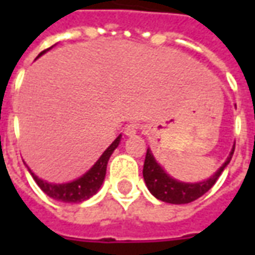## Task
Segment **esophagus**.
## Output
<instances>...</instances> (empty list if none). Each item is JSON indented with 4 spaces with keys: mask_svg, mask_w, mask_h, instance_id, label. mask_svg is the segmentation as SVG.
<instances>
[{
    "mask_svg": "<svg viewBox=\"0 0 255 255\" xmlns=\"http://www.w3.org/2000/svg\"><path fill=\"white\" fill-rule=\"evenodd\" d=\"M139 129H140V124H138V123H129V124H127L126 128H124V133L128 135V136H131L133 133L138 132Z\"/></svg>",
    "mask_w": 255,
    "mask_h": 255,
    "instance_id": "esophagus-1",
    "label": "esophagus"
}]
</instances>
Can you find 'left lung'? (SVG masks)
Wrapping results in <instances>:
<instances>
[{
	"label": "left lung",
	"instance_id": "8db88e82",
	"mask_svg": "<svg viewBox=\"0 0 255 255\" xmlns=\"http://www.w3.org/2000/svg\"><path fill=\"white\" fill-rule=\"evenodd\" d=\"M234 151H235V146L231 150L227 161L220 166V169L214 173L213 176L209 177L208 180H203V182L199 183H183L172 179L161 168L160 164H157L154 155L151 154L150 149H147L143 165L144 183L149 188V191L162 202L173 203V205L190 203L199 197H202L205 192H208L210 188L213 187L214 183L217 182V179L223 173L225 166L230 164Z\"/></svg>",
	"mask_w": 255,
	"mask_h": 255
}]
</instances>
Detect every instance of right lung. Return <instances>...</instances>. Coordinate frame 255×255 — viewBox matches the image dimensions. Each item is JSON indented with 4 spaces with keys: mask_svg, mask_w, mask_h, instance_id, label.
Instances as JSON below:
<instances>
[{
    "mask_svg": "<svg viewBox=\"0 0 255 255\" xmlns=\"http://www.w3.org/2000/svg\"><path fill=\"white\" fill-rule=\"evenodd\" d=\"M46 52V50H45ZM45 52H42L41 54H43ZM39 54V56H41ZM120 139H122V135H119L115 142L108 147V149L104 151V154L101 155L98 161L95 162L93 168L90 169L89 172H86L83 176L79 177L76 180H73L71 183H64V184H52V183H47L45 180H42L38 176H35L31 169L30 173L34 177L35 183L41 187V190L46 195H49L53 199L56 201H61V202L67 203H79L83 202L86 199L91 198L94 194H97V191L100 190V187L104 183V179H105L106 175V165H108V161L111 158L112 153L115 151L119 143H120ZM28 168V166H27Z\"/></svg>",
    "mask_w": 255,
    "mask_h": 255,
    "instance_id": "obj_1",
    "label": "right lung"
}]
</instances>
